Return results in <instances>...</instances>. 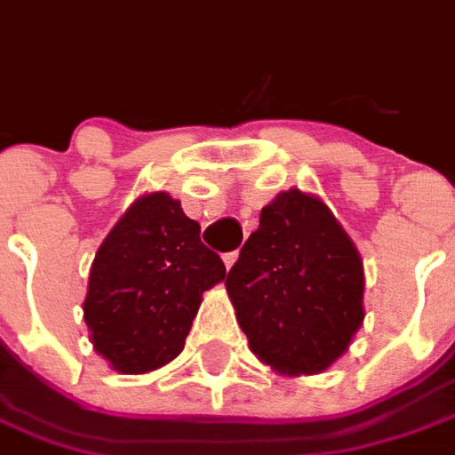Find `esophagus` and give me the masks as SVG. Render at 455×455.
<instances>
[{
	"label": "esophagus",
	"instance_id": "1",
	"mask_svg": "<svg viewBox=\"0 0 455 455\" xmlns=\"http://www.w3.org/2000/svg\"><path fill=\"white\" fill-rule=\"evenodd\" d=\"M236 258H238L236 251H231V253H224V266H227V270L234 266V263H236Z\"/></svg>",
	"mask_w": 455,
	"mask_h": 455
}]
</instances>
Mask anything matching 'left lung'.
<instances>
[{"mask_svg": "<svg viewBox=\"0 0 455 455\" xmlns=\"http://www.w3.org/2000/svg\"><path fill=\"white\" fill-rule=\"evenodd\" d=\"M227 290L251 351L287 375L329 368L363 324L361 256L324 202L299 189L263 207Z\"/></svg>", "mask_w": 455, "mask_h": 455, "instance_id": "left-lung-1", "label": "left lung"}]
</instances>
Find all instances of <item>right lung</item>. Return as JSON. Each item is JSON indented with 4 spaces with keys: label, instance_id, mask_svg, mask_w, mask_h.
Here are the masks:
<instances>
[{
    "label": "right lung",
    "instance_id": "add662e5",
    "mask_svg": "<svg viewBox=\"0 0 455 455\" xmlns=\"http://www.w3.org/2000/svg\"><path fill=\"white\" fill-rule=\"evenodd\" d=\"M227 267L165 192L140 197L104 238L90 270L84 322L114 371L148 372L185 346L202 292Z\"/></svg>",
    "mask_w": 455,
    "mask_h": 455
}]
</instances>
